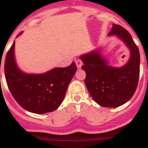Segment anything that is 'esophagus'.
<instances>
[{"instance_id":"34e87169","label":"esophagus","mask_w":148,"mask_h":148,"mask_svg":"<svg viewBox=\"0 0 148 148\" xmlns=\"http://www.w3.org/2000/svg\"><path fill=\"white\" fill-rule=\"evenodd\" d=\"M76 66L78 68V69H80L81 67V66H82V62H81V60H76Z\"/></svg>"}]
</instances>
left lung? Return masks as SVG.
Masks as SVG:
<instances>
[{
	"mask_svg": "<svg viewBox=\"0 0 148 148\" xmlns=\"http://www.w3.org/2000/svg\"><path fill=\"white\" fill-rule=\"evenodd\" d=\"M108 36H116L130 51L127 62L114 67L103 55L101 48L80 56L86 73L85 85L93 100L104 108H117L130 100L138 87L140 74V53L129 32L121 26L113 24Z\"/></svg>",
	"mask_w": 148,
	"mask_h": 148,
	"instance_id": "8db88e82",
	"label": "left lung"
}]
</instances>
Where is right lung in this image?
I'll return each instance as SVG.
<instances>
[{
    "label": "right lung",
    "mask_w": 148,
    "mask_h": 148,
    "mask_svg": "<svg viewBox=\"0 0 148 148\" xmlns=\"http://www.w3.org/2000/svg\"><path fill=\"white\" fill-rule=\"evenodd\" d=\"M14 46V41L4 64L6 81L13 97L29 112L45 114L57 110L77 71L75 63L66 67H54L42 74L26 73L16 62Z\"/></svg>",
    "instance_id": "right-lung-1"
}]
</instances>
